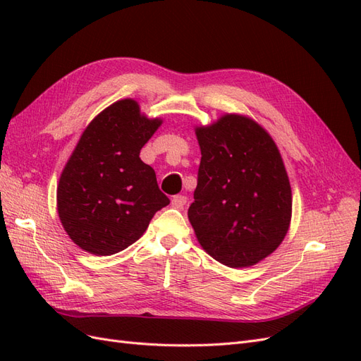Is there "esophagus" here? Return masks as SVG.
Listing matches in <instances>:
<instances>
[{
    "label": "esophagus",
    "instance_id": "obj_1",
    "mask_svg": "<svg viewBox=\"0 0 361 361\" xmlns=\"http://www.w3.org/2000/svg\"><path fill=\"white\" fill-rule=\"evenodd\" d=\"M187 197H185V195H182V194H178V195H174V197L171 199V206L173 207H176V209H182V207L187 204Z\"/></svg>",
    "mask_w": 361,
    "mask_h": 361
}]
</instances>
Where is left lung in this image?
I'll use <instances>...</instances> for the list:
<instances>
[{
	"label": "left lung",
	"mask_w": 361,
	"mask_h": 361,
	"mask_svg": "<svg viewBox=\"0 0 361 361\" xmlns=\"http://www.w3.org/2000/svg\"><path fill=\"white\" fill-rule=\"evenodd\" d=\"M202 152L190 223L207 255L228 268L256 265L285 239L292 191L277 145L253 118L224 114L195 128Z\"/></svg>",
	"instance_id": "8db88e82"
}]
</instances>
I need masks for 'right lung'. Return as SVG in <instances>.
<instances>
[{
  "label": "right lung",
  "mask_w": 361,
  "mask_h": 361,
  "mask_svg": "<svg viewBox=\"0 0 361 361\" xmlns=\"http://www.w3.org/2000/svg\"><path fill=\"white\" fill-rule=\"evenodd\" d=\"M161 123L141 114L137 101L122 99L84 129L57 187L60 221L80 248L96 256L118 253L170 203L155 170L140 159Z\"/></svg>",
  "instance_id": "obj_1"
}]
</instances>
